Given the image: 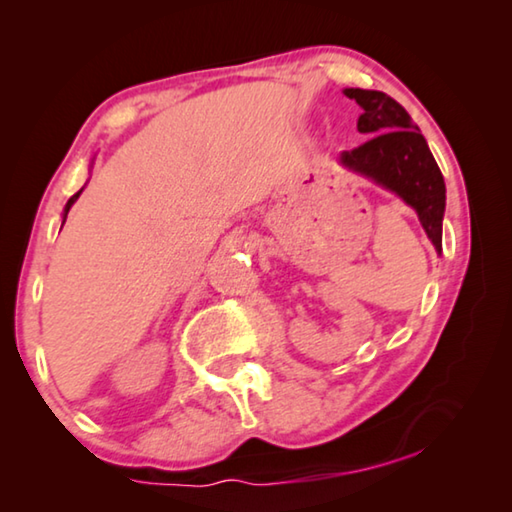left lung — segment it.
<instances>
[{"label":"left lung","mask_w":512,"mask_h":512,"mask_svg":"<svg viewBox=\"0 0 512 512\" xmlns=\"http://www.w3.org/2000/svg\"><path fill=\"white\" fill-rule=\"evenodd\" d=\"M350 99L363 110L357 121L368 142L341 153V164L393 189L420 216L433 246H443L445 180L427 142L400 103L377 90L348 88Z\"/></svg>","instance_id":"left-lung-1"}]
</instances>
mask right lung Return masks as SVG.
I'll list each match as a JSON object with an SVG mask.
<instances>
[{"mask_svg":"<svg viewBox=\"0 0 512 512\" xmlns=\"http://www.w3.org/2000/svg\"><path fill=\"white\" fill-rule=\"evenodd\" d=\"M81 194V192H79ZM79 194H74L72 198H69V201H67V205H65V212H69V207H72V203L76 201V198H79Z\"/></svg>","mask_w":512,"mask_h":512,"instance_id":"obj_1","label":"right lung"}]
</instances>
